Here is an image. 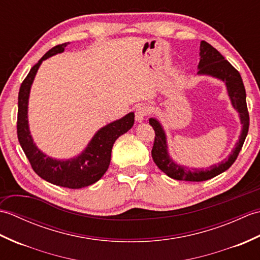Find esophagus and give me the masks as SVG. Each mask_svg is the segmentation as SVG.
I'll return each mask as SVG.
<instances>
[{
  "label": "esophagus",
  "instance_id": "obj_1",
  "mask_svg": "<svg viewBox=\"0 0 260 260\" xmlns=\"http://www.w3.org/2000/svg\"><path fill=\"white\" fill-rule=\"evenodd\" d=\"M148 113H150V108L145 105H140L135 109V119L137 121H142L148 115Z\"/></svg>",
  "mask_w": 260,
  "mask_h": 260
}]
</instances>
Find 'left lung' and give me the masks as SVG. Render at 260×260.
Returning <instances> with one entry per match:
<instances>
[{
    "label": "left lung",
    "instance_id": "8db88e82",
    "mask_svg": "<svg viewBox=\"0 0 260 260\" xmlns=\"http://www.w3.org/2000/svg\"><path fill=\"white\" fill-rule=\"evenodd\" d=\"M200 62H199V75H210L215 78L221 79L227 85L228 93L233 103V106L238 110L240 115V120L242 124L241 135L238 143L236 144L233 153L230 154L228 159H224L218 165L209 168L208 170H189L185 167H181L173 162L168 154L167 139H165L164 131L155 118H150V124L155 132L154 137V144L152 148L153 161L170 178L179 181H191V182H201L212 179L214 176L228 170L231 165L235 163L239 155L242 145L249 129V113H248L247 103H246V90L244 82H242L239 71L237 70L228 60L220 53L217 49H214L211 45L206 41H201L200 45Z\"/></svg>",
    "mask_w": 260,
    "mask_h": 260
}]
</instances>
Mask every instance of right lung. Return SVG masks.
Segmentation results:
<instances>
[{
    "instance_id": "right-lung-1",
    "label": "right lung",
    "mask_w": 260,
    "mask_h": 260,
    "mask_svg": "<svg viewBox=\"0 0 260 260\" xmlns=\"http://www.w3.org/2000/svg\"><path fill=\"white\" fill-rule=\"evenodd\" d=\"M69 42L50 49L45 56L31 68L25 79L22 81L18 98V121L16 132L20 145L31 164L33 171L48 182L68 189H80L95 183L106 172L112 156L115 141L125 134L134 125V113L127 114L107 126L99 129L92 137L86 150L78 157L59 161L47 156L36 146L30 135L27 125V101L30 88L41 62L47 58L63 52Z\"/></svg>"
}]
</instances>
